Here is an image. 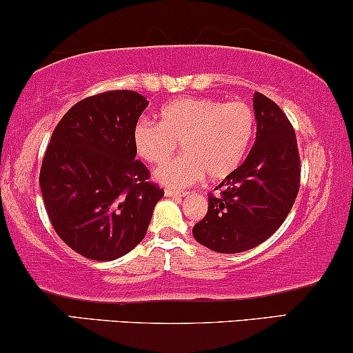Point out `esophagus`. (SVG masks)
Returning <instances> with one entry per match:
<instances>
[{"instance_id":"esophagus-1","label":"esophagus","mask_w":353,"mask_h":353,"mask_svg":"<svg viewBox=\"0 0 353 353\" xmlns=\"http://www.w3.org/2000/svg\"><path fill=\"white\" fill-rule=\"evenodd\" d=\"M186 191H176V190H172V188H167L165 190V196H168V198H183V196H186Z\"/></svg>"}]
</instances>
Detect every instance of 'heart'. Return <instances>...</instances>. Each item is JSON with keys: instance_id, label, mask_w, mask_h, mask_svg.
<instances>
[{"instance_id": "b5f03b06", "label": "heart", "mask_w": 353, "mask_h": 353, "mask_svg": "<svg viewBox=\"0 0 353 353\" xmlns=\"http://www.w3.org/2000/svg\"><path fill=\"white\" fill-rule=\"evenodd\" d=\"M160 124L139 119L132 129L136 154L147 163H165L155 180L167 186L193 185L206 176L219 181L232 175L245 159L255 134V114L243 101L221 103L212 98H183L160 110Z\"/></svg>"}]
</instances>
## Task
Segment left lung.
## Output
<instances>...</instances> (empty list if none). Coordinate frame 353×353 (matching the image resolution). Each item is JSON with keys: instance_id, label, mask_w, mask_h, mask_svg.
I'll list each match as a JSON object with an SVG mask.
<instances>
[{"instance_id": "left-lung-1", "label": "left lung", "mask_w": 353, "mask_h": 353, "mask_svg": "<svg viewBox=\"0 0 353 353\" xmlns=\"http://www.w3.org/2000/svg\"><path fill=\"white\" fill-rule=\"evenodd\" d=\"M256 137L232 175L208 198V212L193 237L219 254H239L275 234L293 208L301 165L294 129L276 103L254 94Z\"/></svg>"}]
</instances>
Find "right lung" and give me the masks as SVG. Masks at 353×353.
<instances>
[{
  "instance_id": "right-lung-1",
  "label": "right lung",
  "mask_w": 353,
  "mask_h": 353,
  "mask_svg": "<svg viewBox=\"0 0 353 353\" xmlns=\"http://www.w3.org/2000/svg\"><path fill=\"white\" fill-rule=\"evenodd\" d=\"M142 94L114 90L78 101L52 134L39 183L59 237L91 260H116L145 237L163 190L136 160Z\"/></svg>"
}]
</instances>
